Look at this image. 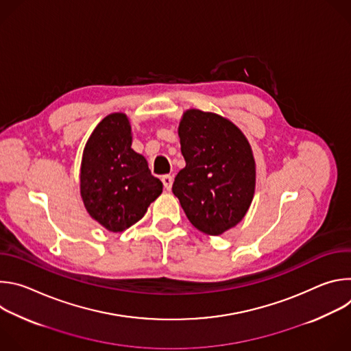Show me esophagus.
Returning <instances> with one entry per match:
<instances>
[{
	"mask_svg": "<svg viewBox=\"0 0 351 351\" xmlns=\"http://www.w3.org/2000/svg\"><path fill=\"white\" fill-rule=\"evenodd\" d=\"M162 183H164V187L169 191L172 189V183H173V178L171 175H164L162 176Z\"/></svg>",
	"mask_w": 351,
	"mask_h": 351,
	"instance_id": "1",
	"label": "esophagus"
}]
</instances>
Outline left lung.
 Returning <instances> with one entry per match:
<instances>
[{"mask_svg": "<svg viewBox=\"0 0 351 351\" xmlns=\"http://www.w3.org/2000/svg\"><path fill=\"white\" fill-rule=\"evenodd\" d=\"M178 134L186 167L172 191L194 228L219 236L247 214L256 191V161L244 133L228 118L190 108Z\"/></svg>", "mask_w": 351, "mask_h": 351, "instance_id": "left-lung-1", "label": "left lung"}]
</instances>
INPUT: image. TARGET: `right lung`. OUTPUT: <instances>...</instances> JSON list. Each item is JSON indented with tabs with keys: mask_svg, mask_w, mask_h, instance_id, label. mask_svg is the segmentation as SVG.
Masks as SVG:
<instances>
[{
	"mask_svg": "<svg viewBox=\"0 0 351 351\" xmlns=\"http://www.w3.org/2000/svg\"><path fill=\"white\" fill-rule=\"evenodd\" d=\"M79 179L88 215L114 233L138 222L162 193V182L132 148V123L123 112L95 126L83 149Z\"/></svg>",
	"mask_w": 351,
	"mask_h": 351,
	"instance_id": "1",
	"label": "right lung"
}]
</instances>
